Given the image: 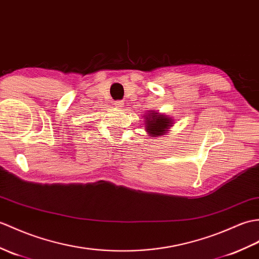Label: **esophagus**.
Instances as JSON below:
<instances>
[{
  "mask_svg": "<svg viewBox=\"0 0 259 259\" xmlns=\"http://www.w3.org/2000/svg\"><path fill=\"white\" fill-rule=\"evenodd\" d=\"M123 101L122 100H117L116 102H115V107L116 108H118V109H121V108L123 107Z\"/></svg>",
  "mask_w": 259,
  "mask_h": 259,
  "instance_id": "34e87169",
  "label": "esophagus"
}]
</instances>
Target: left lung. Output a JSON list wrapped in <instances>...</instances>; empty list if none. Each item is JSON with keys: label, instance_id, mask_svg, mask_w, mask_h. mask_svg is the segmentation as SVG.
<instances>
[{"label": "left lung", "instance_id": "1", "mask_svg": "<svg viewBox=\"0 0 259 259\" xmlns=\"http://www.w3.org/2000/svg\"><path fill=\"white\" fill-rule=\"evenodd\" d=\"M144 124L150 137H161L172 127L173 121L170 117L162 113L150 111L144 116Z\"/></svg>", "mask_w": 259, "mask_h": 259}]
</instances>
